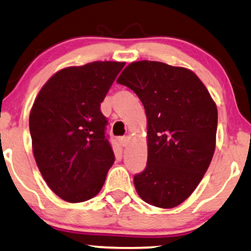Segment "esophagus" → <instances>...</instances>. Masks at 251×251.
Returning <instances> with one entry per match:
<instances>
[{
    "instance_id": "34e87169",
    "label": "esophagus",
    "mask_w": 251,
    "mask_h": 251,
    "mask_svg": "<svg viewBox=\"0 0 251 251\" xmlns=\"http://www.w3.org/2000/svg\"><path fill=\"white\" fill-rule=\"evenodd\" d=\"M129 142H130V140H129L128 136H125V137H121L120 138V144L122 147H128Z\"/></svg>"
}]
</instances>
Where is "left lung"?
Returning a JSON list of instances; mask_svg holds the SVG:
<instances>
[{
  "label": "left lung",
  "mask_w": 251,
  "mask_h": 251,
  "mask_svg": "<svg viewBox=\"0 0 251 251\" xmlns=\"http://www.w3.org/2000/svg\"><path fill=\"white\" fill-rule=\"evenodd\" d=\"M116 82L136 93L147 115L148 161L134 177L138 196L157 208L177 207L213 158L216 103L195 73L162 62H132Z\"/></svg>",
  "instance_id": "left-lung-1"
}]
</instances>
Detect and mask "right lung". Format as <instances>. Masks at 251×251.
I'll use <instances>...</instances> for the list:
<instances>
[{
	"label": "right lung",
	"mask_w": 251,
	"mask_h": 251,
	"mask_svg": "<svg viewBox=\"0 0 251 251\" xmlns=\"http://www.w3.org/2000/svg\"><path fill=\"white\" fill-rule=\"evenodd\" d=\"M125 64L95 61L63 68L35 99L29 115L32 154L46 183L64 201L96 196L113 166L100 107Z\"/></svg>",
	"instance_id": "obj_1"
}]
</instances>
